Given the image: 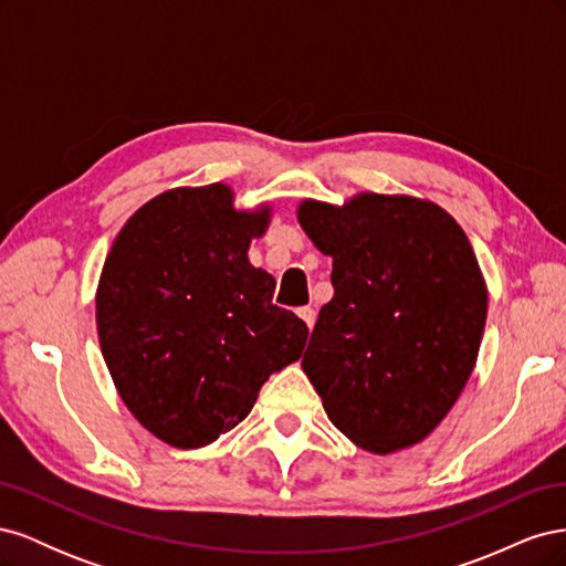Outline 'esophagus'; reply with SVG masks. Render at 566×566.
Listing matches in <instances>:
<instances>
[{"mask_svg":"<svg viewBox=\"0 0 566 566\" xmlns=\"http://www.w3.org/2000/svg\"><path fill=\"white\" fill-rule=\"evenodd\" d=\"M297 316L306 323V328H314V323H316V312L312 310V306H302V310H297Z\"/></svg>","mask_w":566,"mask_h":566,"instance_id":"1","label":"esophagus"}]
</instances>
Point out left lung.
<instances>
[{"label":"left lung","instance_id":"left-lung-1","mask_svg":"<svg viewBox=\"0 0 566 566\" xmlns=\"http://www.w3.org/2000/svg\"><path fill=\"white\" fill-rule=\"evenodd\" d=\"M297 221L333 256L335 287L302 370L356 447H416L449 416L482 345L489 293L465 231L432 200L385 193L304 198Z\"/></svg>","mask_w":566,"mask_h":566}]
</instances>
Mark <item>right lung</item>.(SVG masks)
Returning <instances> with one entry per match:
<instances>
[{"label":"right lung","mask_w":566,"mask_h":566,"mask_svg":"<svg viewBox=\"0 0 566 566\" xmlns=\"http://www.w3.org/2000/svg\"><path fill=\"white\" fill-rule=\"evenodd\" d=\"M229 184L179 186L115 235L96 287V333L119 399L175 449H202L245 420L271 373L295 364L310 328L271 304L248 260L271 205L235 210Z\"/></svg>","instance_id":"add662e5"}]
</instances>
